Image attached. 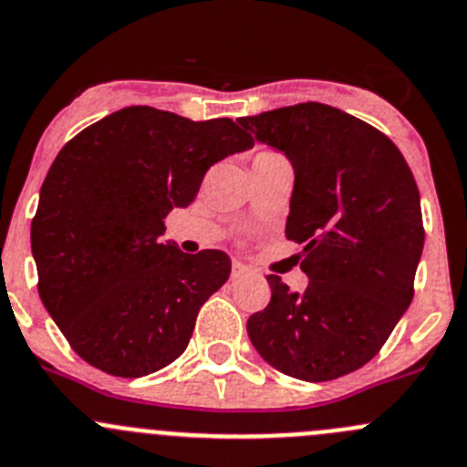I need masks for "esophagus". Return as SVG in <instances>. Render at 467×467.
<instances>
[{"label": "esophagus", "mask_w": 467, "mask_h": 467, "mask_svg": "<svg viewBox=\"0 0 467 467\" xmlns=\"http://www.w3.org/2000/svg\"><path fill=\"white\" fill-rule=\"evenodd\" d=\"M253 271L248 269L246 265H242V262H233V280H239V278H246V275H251Z\"/></svg>", "instance_id": "esophagus-1"}]
</instances>
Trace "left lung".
Instances as JSON below:
<instances>
[{
    "label": "left lung",
    "mask_w": 467,
    "mask_h": 467,
    "mask_svg": "<svg viewBox=\"0 0 467 467\" xmlns=\"http://www.w3.org/2000/svg\"><path fill=\"white\" fill-rule=\"evenodd\" d=\"M294 169L285 225L307 287L266 275L271 301L246 321L257 354L287 377L330 381L379 354L413 301L424 248L420 192L395 143L321 102L237 120Z\"/></svg>",
    "instance_id": "obj_1"
}]
</instances>
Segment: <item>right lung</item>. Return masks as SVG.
<instances>
[{"instance_id": "1", "label": "right lung", "mask_w": 467, "mask_h": 467, "mask_svg": "<svg viewBox=\"0 0 467 467\" xmlns=\"http://www.w3.org/2000/svg\"><path fill=\"white\" fill-rule=\"evenodd\" d=\"M253 139L230 119L125 107L63 146L40 187L31 253L45 310L93 368L139 379L173 363L228 280L223 251L189 255L164 219Z\"/></svg>"}]
</instances>
